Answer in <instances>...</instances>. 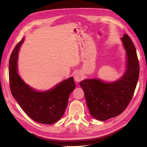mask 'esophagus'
<instances>
[{"mask_svg": "<svg viewBox=\"0 0 147 147\" xmlns=\"http://www.w3.org/2000/svg\"><path fill=\"white\" fill-rule=\"evenodd\" d=\"M74 78L77 82H79L83 80V76L80 73L77 72L74 75Z\"/></svg>", "mask_w": 147, "mask_h": 147, "instance_id": "esophagus-1", "label": "esophagus"}]
</instances>
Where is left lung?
I'll list each match as a JSON object with an SVG mask.
<instances>
[{
  "mask_svg": "<svg viewBox=\"0 0 147 147\" xmlns=\"http://www.w3.org/2000/svg\"><path fill=\"white\" fill-rule=\"evenodd\" d=\"M121 40L127 56L124 76L110 83L95 79L80 82L90 114L100 121L116 117L126 109L134 96L138 80L140 64L135 45L126 34Z\"/></svg>",
  "mask_w": 147,
  "mask_h": 147,
  "instance_id": "obj_1",
  "label": "left lung"
}]
</instances>
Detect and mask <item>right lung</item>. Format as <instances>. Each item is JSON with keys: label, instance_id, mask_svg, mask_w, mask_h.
<instances>
[{"label": "right lung", "instance_id": "add662e5", "mask_svg": "<svg viewBox=\"0 0 147 147\" xmlns=\"http://www.w3.org/2000/svg\"><path fill=\"white\" fill-rule=\"evenodd\" d=\"M24 38L16 45L9 59V86L12 96L31 119L42 124L51 125L63 116L68 97L76 84L73 78L61 82L51 90L43 92L34 90L26 84L17 73V58Z\"/></svg>", "mask_w": 147, "mask_h": 147}]
</instances>
